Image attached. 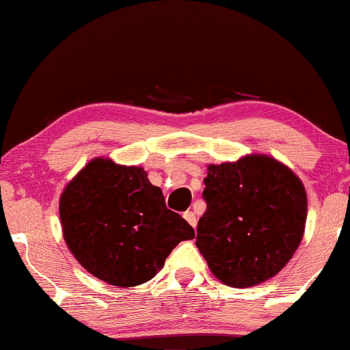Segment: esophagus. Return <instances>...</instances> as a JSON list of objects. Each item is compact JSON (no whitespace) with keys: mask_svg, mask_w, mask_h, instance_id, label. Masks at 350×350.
I'll return each instance as SVG.
<instances>
[{"mask_svg":"<svg viewBox=\"0 0 350 350\" xmlns=\"http://www.w3.org/2000/svg\"><path fill=\"white\" fill-rule=\"evenodd\" d=\"M183 219L188 221L189 225L193 226V228H196V224H198V220H196V215H194V212H191V211H188V212H185L183 214Z\"/></svg>","mask_w":350,"mask_h":350,"instance_id":"esophagus-1","label":"esophagus"}]
</instances>
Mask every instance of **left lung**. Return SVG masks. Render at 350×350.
Here are the masks:
<instances>
[{"label": "left lung", "instance_id": "left-lung-1", "mask_svg": "<svg viewBox=\"0 0 350 350\" xmlns=\"http://www.w3.org/2000/svg\"><path fill=\"white\" fill-rule=\"evenodd\" d=\"M196 246L217 280L233 288L264 283L284 269L306 231L301 178L267 154L208 164Z\"/></svg>", "mask_w": 350, "mask_h": 350}]
</instances>
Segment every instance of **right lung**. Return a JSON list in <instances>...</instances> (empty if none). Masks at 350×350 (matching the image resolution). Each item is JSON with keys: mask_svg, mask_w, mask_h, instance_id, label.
Here are the masks:
<instances>
[{"mask_svg": "<svg viewBox=\"0 0 350 350\" xmlns=\"http://www.w3.org/2000/svg\"><path fill=\"white\" fill-rule=\"evenodd\" d=\"M62 236L83 269L119 288L146 283L193 226L165 206L164 194L138 165L94 157L59 198Z\"/></svg>", "mask_w": 350, "mask_h": 350, "instance_id": "right-lung-1", "label": "right lung"}]
</instances>
